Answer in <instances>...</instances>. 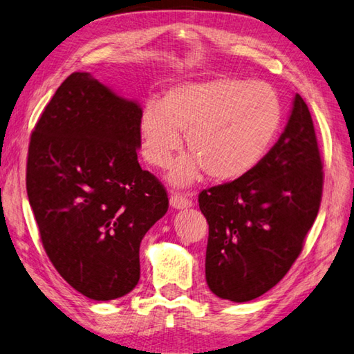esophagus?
I'll list each match as a JSON object with an SVG mask.
<instances>
[{
	"label": "esophagus",
	"instance_id": "esophagus-1",
	"mask_svg": "<svg viewBox=\"0 0 354 354\" xmlns=\"http://www.w3.org/2000/svg\"><path fill=\"white\" fill-rule=\"evenodd\" d=\"M193 205H194L193 197L183 196L182 193H174L171 196V207L172 208H176V209H187V208H191Z\"/></svg>",
	"mask_w": 354,
	"mask_h": 354
}]
</instances>
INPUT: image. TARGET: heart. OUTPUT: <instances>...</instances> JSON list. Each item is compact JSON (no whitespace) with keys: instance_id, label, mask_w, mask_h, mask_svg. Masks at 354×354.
Segmentation results:
<instances>
[{"instance_id":"1","label":"heart","mask_w":354,"mask_h":354,"mask_svg":"<svg viewBox=\"0 0 354 354\" xmlns=\"http://www.w3.org/2000/svg\"><path fill=\"white\" fill-rule=\"evenodd\" d=\"M283 124V104L266 82L214 77L172 85L160 101L141 110L142 157L166 167L182 142L189 152L174 163L169 180L193 183L202 169L216 182L249 174L274 145Z\"/></svg>"}]
</instances>
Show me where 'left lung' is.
I'll list each match as a JSON object with an SVG mask.
<instances>
[{
	"label": "left lung",
	"mask_w": 354,
	"mask_h": 354,
	"mask_svg": "<svg viewBox=\"0 0 354 354\" xmlns=\"http://www.w3.org/2000/svg\"><path fill=\"white\" fill-rule=\"evenodd\" d=\"M322 169L311 113L295 95L284 132L264 158L245 176L199 194L208 222L205 277L214 295L250 301L288 274L317 218Z\"/></svg>",
	"instance_id": "obj_1"
}]
</instances>
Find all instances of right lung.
Wrapping results in <instances>:
<instances>
[{
	"label": "right lung",
	"instance_id": "obj_1",
	"mask_svg": "<svg viewBox=\"0 0 354 354\" xmlns=\"http://www.w3.org/2000/svg\"><path fill=\"white\" fill-rule=\"evenodd\" d=\"M140 115L90 73H73L30 135L26 189L43 249L91 300L138 284L141 239L169 207L163 185L138 163Z\"/></svg>",
	"mask_w": 354,
	"mask_h": 354
}]
</instances>
